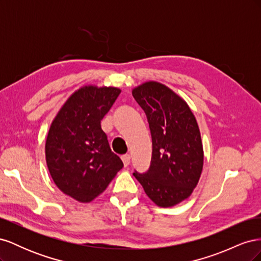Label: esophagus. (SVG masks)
I'll return each instance as SVG.
<instances>
[{"instance_id": "34e87169", "label": "esophagus", "mask_w": 261, "mask_h": 261, "mask_svg": "<svg viewBox=\"0 0 261 261\" xmlns=\"http://www.w3.org/2000/svg\"><path fill=\"white\" fill-rule=\"evenodd\" d=\"M122 161L124 163V167H128L130 163V155L129 154H125L122 156Z\"/></svg>"}]
</instances>
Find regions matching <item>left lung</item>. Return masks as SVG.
<instances>
[{
    "instance_id": "1",
    "label": "left lung",
    "mask_w": 261,
    "mask_h": 261,
    "mask_svg": "<svg viewBox=\"0 0 261 261\" xmlns=\"http://www.w3.org/2000/svg\"><path fill=\"white\" fill-rule=\"evenodd\" d=\"M152 138L149 170L134 176L156 206L173 207L192 195L201 175L203 148L196 117L186 101L158 82L133 89Z\"/></svg>"
}]
</instances>
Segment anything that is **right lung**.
Wrapping results in <instances>:
<instances>
[{"label": "right lung", "instance_id": "right-lung-1", "mask_svg": "<svg viewBox=\"0 0 261 261\" xmlns=\"http://www.w3.org/2000/svg\"><path fill=\"white\" fill-rule=\"evenodd\" d=\"M120 93L116 87L83 86L50 126L45 160L51 177L60 191L80 202H90L103 193L123 168L101 128V120Z\"/></svg>", "mask_w": 261, "mask_h": 261}]
</instances>
